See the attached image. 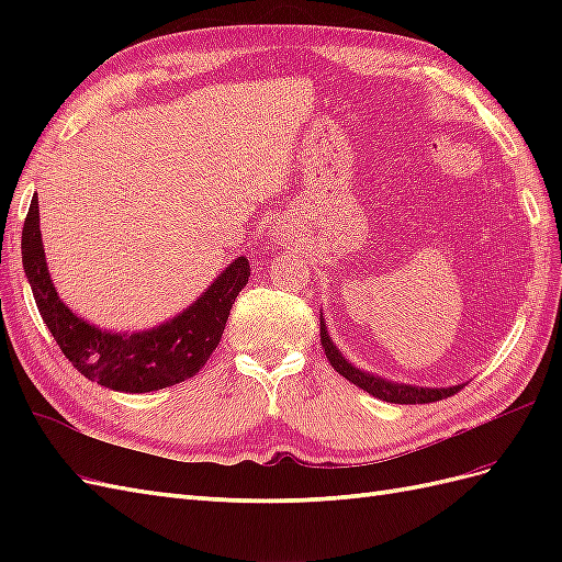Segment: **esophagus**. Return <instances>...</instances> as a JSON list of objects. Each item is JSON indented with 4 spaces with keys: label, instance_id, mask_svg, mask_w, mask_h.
Here are the masks:
<instances>
[{
    "label": "esophagus",
    "instance_id": "esophagus-1",
    "mask_svg": "<svg viewBox=\"0 0 562 562\" xmlns=\"http://www.w3.org/2000/svg\"><path fill=\"white\" fill-rule=\"evenodd\" d=\"M274 241H277V244H285V241H291V232H288V227L279 225V227L274 229Z\"/></svg>",
    "mask_w": 562,
    "mask_h": 562
}]
</instances>
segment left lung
<instances>
[{
  "label": "left lung",
  "mask_w": 562,
  "mask_h": 562,
  "mask_svg": "<svg viewBox=\"0 0 562 562\" xmlns=\"http://www.w3.org/2000/svg\"><path fill=\"white\" fill-rule=\"evenodd\" d=\"M321 345H323V349H326L328 361L339 372V375L359 389L368 391L370 396H375L386 403H405V405L407 403H434V401L457 394V391L464 386V384L440 386V389L438 386H417V384H405V382H391L382 375H375V372L361 370L359 366H353L349 359H345V353L339 351L337 345L333 342V337L328 335L326 318H323V312H321Z\"/></svg>",
  "instance_id": "obj_1"
}]
</instances>
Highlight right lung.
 Returning a JSON list of instances; mask_svg holds the SVG:
<instances>
[{"label": "right lung", "instance_id": "right-lung-1", "mask_svg": "<svg viewBox=\"0 0 562 562\" xmlns=\"http://www.w3.org/2000/svg\"><path fill=\"white\" fill-rule=\"evenodd\" d=\"M21 248L32 295L60 351L83 378L124 394H147L196 375L215 351L232 304L250 277L241 255L173 318L147 330L116 333L83 321L60 300L48 274L37 196L30 203Z\"/></svg>", "mask_w": 562, "mask_h": 562}]
</instances>
